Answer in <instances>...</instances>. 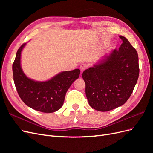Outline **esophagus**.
<instances>
[{
    "mask_svg": "<svg viewBox=\"0 0 153 153\" xmlns=\"http://www.w3.org/2000/svg\"><path fill=\"white\" fill-rule=\"evenodd\" d=\"M87 68V65L86 64H82L80 66V69L81 72L82 73L84 70H85Z\"/></svg>",
    "mask_w": 153,
    "mask_h": 153,
    "instance_id": "esophagus-1",
    "label": "esophagus"
}]
</instances>
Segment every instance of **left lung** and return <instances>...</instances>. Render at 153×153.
Wrapping results in <instances>:
<instances>
[{"instance_id":"obj_1","label":"left lung","mask_w":153,"mask_h":153,"mask_svg":"<svg viewBox=\"0 0 153 153\" xmlns=\"http://www.w3.org/2000/svg\"><path fill=\"white\" fill-rule=\"evenodd\" d=\"M114 50L82 73L85 94L92 108L100 112L116 108L130 97L139 75L136 50L124 36Z\"/></svg>"}]
</instances>
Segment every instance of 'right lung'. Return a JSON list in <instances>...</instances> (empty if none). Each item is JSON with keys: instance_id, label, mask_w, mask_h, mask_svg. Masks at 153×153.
<instances>
[{"instance_id": "1", "label": "right lung", "mask_w": 153, "mask_h": 153, "mask_svg": "<svg viewBox=\"0 0 153 153\" xmlns=\"http://www.w3.org/2000/svg\"><path fill=\"white\" fill-rule=\"evenodd\" d=\"M26 43L18 50L13 64V80L20 98L30 108L45 113L57 111L63 105L68 89L79 77L80 71H62L50 79L40 82L27 77L21 66V53Z\"/></svg>"}]
</instances>
